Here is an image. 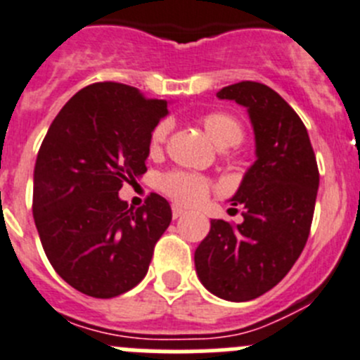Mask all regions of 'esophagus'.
<instances>
[{
	"label": "esophagus",
	"mask_w": 360,
	"mask_h": 360,
	"mask_svg": "<svg viewBox=\"0 0 360 360\" xmlns=\"http://www.w3.org/2000/svg\"><path fill=\"white\" fill-rule=\"evenodd\" d=\"M184 213H186V211H184L183 207H181V206H177V204H176V206H172V217H174V218L183 217Z\"/></svg>",
	"instance_id": "obj_1"
}]
</instances>
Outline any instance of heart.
<instances>
[{
  "instance_id": "b5f03b06",
  "label": "heart",
  "mask_w": 360,
  "mask_h": 360,
  "mask_svg": "<svg viewBox=\"0 0 360 360\" xmlns=\"http://www.w3.org/2000/svg\"><path fill=\"white\" fill-rule=\"evenodd\" d=\"M202 126L207 136L220 149L234 147L243 140V127L236 117L224 112H211L202 117ZM169 134V122H160L150 133V150L156 153L163 146ZM160 188L176 202L184 206H195L202 202L211 190V183L204 176L183 170H172L161 176Z\"/></svg>"
}]
</instances>
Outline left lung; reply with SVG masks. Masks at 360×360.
Wrapping results in <instances>:
<instances>
[{
	"label": "left lung",
	"mask_w": 360,
	"mask_h": 360,
	"mask_svg": "<svg viewBox=\"0 0 360 360\" xmlns=\"http://www.w3.org/2000/svg\"><path fill=\"white\" fill-rule=\"evenodd\" d=\"M217 97L247 108L256 161L231 199L243 207V221L211 220L195 250V270L210 293L247 302L277 286L304 250L320 174L304 122L275 90L241 82Z\"/></svg>",
	"instance_id": "1"
}]
</instances>
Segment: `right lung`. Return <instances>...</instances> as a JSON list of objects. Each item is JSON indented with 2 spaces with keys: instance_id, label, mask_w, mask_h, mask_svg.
<instances>
[{
  "instance_id": "obj_1",
  "label": "right lung",
  "mask_w": 360,
  "mask_h": 360,
  "mask_svg": "<svg viewBox=\"0 0 360 360\" xmlns=\"http://www.w3.org/2000/svg\"><path fill=\"white\" fill-rule=\"evenodd\" d=\"M167 101L104 82L85 86L49 126L33 172V218L56 274L94 298L126 293L146 277L154 245L172 220L150 193L134 210L122 183L146 174L150 133Z\"/></svg>"
}]
</instances>
